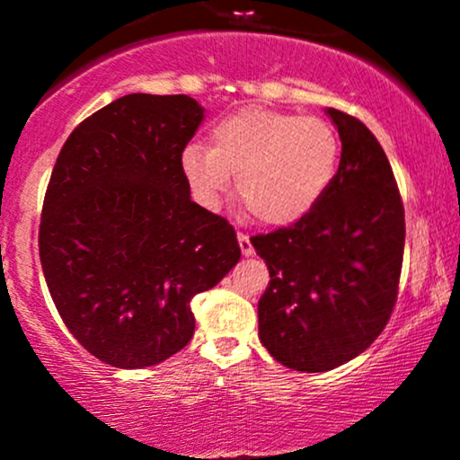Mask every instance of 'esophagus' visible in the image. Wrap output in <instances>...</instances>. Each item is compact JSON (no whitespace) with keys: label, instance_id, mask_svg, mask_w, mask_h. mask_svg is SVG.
Wrapping results in <instances>:
<instances>
[{"label":"esophagus","instance_id":"esophagus-1","mask_svg":"<svg viewBox=\"0 0 460 460\" xmlns=\"http://www.w3.org/2000/svg\"><path fill=\"white\" fill-rule=\"evenodd\" d=\"M237 242H240V248H242V255L244 257H251L252 252H255V248L251 244V237L246 234H237Z\"/></svg>","mask_w":460,"mask_h":460}]
</instances>
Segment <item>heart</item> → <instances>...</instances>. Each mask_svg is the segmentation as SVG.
<instances>
[{"instance_id":"heart-1","label":"heart","mask_w":460,"mask_h":460,"mask_svg":"<svg viewBox=\"0 0 460 460\" xmlns=\"http://www.w3.org/2000/svg\"><path fill=\"white\" fill-rule=\"evenodd\" d=\"M340 136L324 119L242 108L214 125L209 149L190 142L179 166L203 208H218L234 175L248 212L279 226L318 205L340 166Z\"/></svg>"}]
</instances>
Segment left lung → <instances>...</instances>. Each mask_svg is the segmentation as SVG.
<instances>
[{
  "mask_svg": "<svg viewBox=\"0 0 460 460\" xmlns=\"http://www.w3.org/2000/svg\"><path fill=\"white\" fill-rule=\"evenodd\" d=\"M341 160L314 209L251 237L270 270L260 340L296 372H329L381 335L398 298L404 208L383 146L355 116L329 108Z\"/></svg>",
  "mask_w": 460,
  "mask_h": 460,
  "instance_id": "left-lung-1",
  "label": "left lung"
}]
</instances>
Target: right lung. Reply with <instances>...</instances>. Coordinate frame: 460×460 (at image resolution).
Returning <instances> with one entry per match:
<instances>
[{"mask_svg": "<svg viewBox=\"0 0 460 460\" xmlns=\"http://www.w3.org/2000/svg\"><path fill=\"white\" fill-rule=\"evenodd\" d=\"M203 112L188 94H125L73 129L51 172L47 288L73 337L114 367L188 346L190 300L240 261L234 226L190 199L179 166Z\"/></svg>", "mask_w": 460, "mask_h": 460, "instance_id": "right-lung-1", "label": "right lung"}]
</instances>
